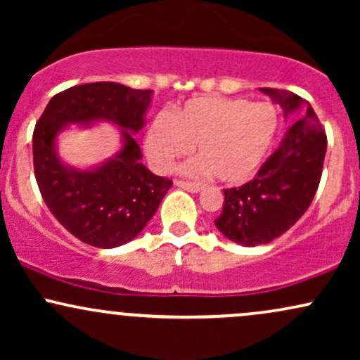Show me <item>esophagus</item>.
<instances>
[{
    "label": "esophagus",
    "instance_id": "obj_1",
    "mask_svg": "<svg viewBox=\"0 0 360 360\" xmlns=\"http://www.w3.org/2000/svg\"><path fill=\"white\" fill-rule=\"evenodd\" d=\"M174 184L177 186V188H183V189H186V191H189V193H198V191H201V189H203V184L191 183V181L176 179Z\"/></svg>",
    "mask_w": 360,
    "mask_h": 360
}]
</instances>
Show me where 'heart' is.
Returning <instances> with one entry per match:
<instances>
[{
  "label": "heart",
  "instance_id": "heart-1",
  "mask_svg": "<svg viewBox=\"0 0 360 360\" xmlns=\"http://www.w3.org/2000/svg\"><path fill=\"white\" fill-rule=\"evenodd\" d=\"M276 130L278 113L269 103L200 96L172 115H157L146 131V150L157 171H167L196 143L200 159L186 164V174H213L221 183L238 184L257 172Z\"/></svg>",
  "mask_w": 360,
  "mask_h": 360
}]
</instances>
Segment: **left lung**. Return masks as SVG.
<instances>
[{
    "label": "left lung",
    "mask_w": 360,
    "mask_h": 360,
    "mask_svg": "<svg viewBox=\"0 0 360 360\" xmlns=\"http://www.w3.org/2000/svg\"><path fill=\"white\" fill-rule=\"evenodd\" d=\"M283 108L307 111L292 123L281 146L240 188L223 189V212L214 225L229 240L245 247L269 243L288 232L311 205L323 171L326 134L308 101L286 89L259 88Z\"/></svg>",
    "instance_id": "1"
}]
</instances>
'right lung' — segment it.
<instances>
[{
    "label": "right lung",
    "instance_id": "obj_1",
    "mask_svg": "<svg viewBox=\"0 0 360 360\" xmlns=\"http://www.w3.org/2000/svg\"><path fill=\"white\" fill-rule=\"evenodd\" d=\"M150 89L117 82H91L60 91L45 106L34 130V171L45 205L57 221L100 249L130 242L154 217L172 181L152 174L140 162L134 134L143 127ZM111 119L125 127L126 146L94 172L65 168L55 154L56 131L68 122Z\"/></svg>",
    "mask_w": 360,
    "mask_h": 360
}]
</instances>
